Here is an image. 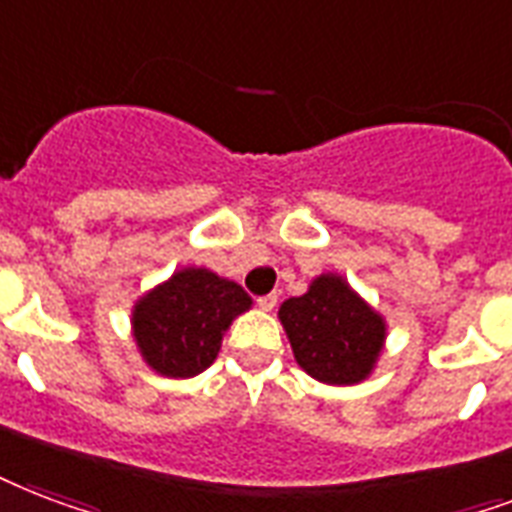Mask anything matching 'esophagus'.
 Returning a JSON list of instances; mask_svg holds the SVG:
<instances>
[{"label": "esophagus", "mask_w": 512, "mask_h": 512, "mask_svg": "<svg viewBox=\"0 0 512 512\" xmlns=\"http://www.w3.org/2000/svg\"><path fill=\"white\" fill-rule=\"evenodd\" d=\"M276 300H279V295H276V292H268L263 298H257V306L263 308V311H271V308L276 306Z\"/></svg>", "instance_id": "1"}]
</instances>
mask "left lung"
<instances>
[{
  "instance_id": "1",
  "label": "left lung",
  "mask_w": 512,
  "mask_h": 512,
  "mask_svg": "<svg viewBox=\"0 0 512 512\" xmlns=\"http://www.w3.org/2000/svg\"><path fill=\"white\" fill-rule=\"evenodd\" d=\"M295 360L325 384H357L384 346V322L341 276H319L306 295L279 308Z\"/></svg>"
}]
</instances>
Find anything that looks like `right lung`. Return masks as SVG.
<instances>
[{"label": "right lung", "instance_id": "1", "mask_svg": "<svg viewBox=\"0 0 512 512\" xmlns=\"http://www.w3.org/2000/svg\"><path fill=\"white\" fill-rule=\"evenodd\" d=\"M252 306L236 282L206 268H185L134 308V338L161 376H198L217 360L222 333Z\"/></svg>", "mask_w": 512, "mask_h": 512}]
</instances>
